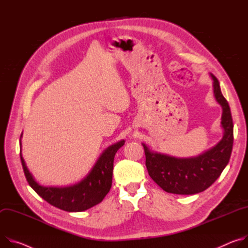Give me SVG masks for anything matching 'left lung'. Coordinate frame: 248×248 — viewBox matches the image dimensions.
Instances as JSON below:
<instances>
[{
  "instance_id": "left-lung-1",
  "label": "left lung",
  "mask_w": 248,
  "mask_h": 248,
  "mask_svg": "<svg viewBox=\"0 0 248 248\" xmlns=\"http://www.w3.org/2000/svg\"><path fill=\"white\" fill-rule=\"evenodd\" d=\"M213 78L216 100L223 108L224 136L215 147L192 157H175L151 151L142 144L146 155V167L152 179L166 192L180 195L199 193L210 187L229 163L233 144V123L231 109L224 97L217 78Z\"/></svg>"
}]
</instances>
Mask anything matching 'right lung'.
<instances>
[{"label":"right lung","mask_w":248,"mask_h":248,"mask_svg":"<svg viewBox=\"0 0 248 248\" xmlns=\"http://www.w3.org/2000/svg\"><path fill=\"white\" fill-rule=\"evenodd\" d=\"M22 134L20 135V139ZM121 140L109 146L100 155L90 173L78 183L69 186L40 185L27 169L21 155L20 160L27 182L36 193L50 205L67 212H82L100 203L112 185L113 161L117 151L124 145ZM21 148V141H19Z\"/></svg>","instance_id":"right-lung-1"}]
</instances>
